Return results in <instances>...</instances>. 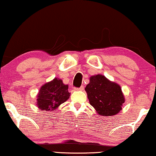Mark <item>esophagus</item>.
<instances>
[{"label":"esophagus","mask_w":156,"mask_h":156,"mask_svg":"<svg viewBox=\"0 0 156 156\" xmlns=\"http://www.w3.org/2000/svg\"><path fill=\"white\" fill-rule=\"evenodd\" d=\"M75 90H84V86H81L80 87H75Z\"/></svg>","instance_id":"1"}]
</instances>
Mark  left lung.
Returning <instances> with one entry per match:
<instances>
[{
  "label": "left lung",
  "mask_w": 156,
  "mask_h": 156,
  "mask_svg": "<svg viewBox=\"0 0 156 156\" xmlns=\"http://www.w3.org/2000/svg\"><path fill=\"white\" fill-rule=\"evenodd\" d=\"M85 90L90 103L101 116H113L122 110L124 103L120 86L104 76L98 74L90 77Z\"/></svg>",
  "instance_id": "1"
}]
</instances>
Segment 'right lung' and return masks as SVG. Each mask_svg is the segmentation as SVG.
<instances>
[{"instance_id":"add662e5","label":"right lung","mask_w":156,"mask_h":156,"mask_svg":"<svg viewBox=\"0 0 156 156\" xmlns=\"http://www.w3.org/2000/svg\"><path fill=\"white\" fill-rule=\"evenodd\" d=\"M68 85L55 78L40 88L37 95V106L44 111H53L69 98Z\"/></svg>"}]
</instances>
